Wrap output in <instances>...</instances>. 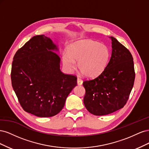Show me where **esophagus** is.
<instances>
[{
  "label": "esophagus",
  "mask_w": 149,
  "mask_h": 149,
  "mask_svg": "<svg viewBox=\"0 0 149 149\" xmlns=\"http://www.w3.org/2000/svg\"><path fill=\"white\" fill-rule=\"evenodd\" d=\"M77 83H78V85H81L83 84V80L79 78H78L77 79Z\"/></svg>",
  "instance_id": "esophagus-1"
}]
</instances>
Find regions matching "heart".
<instances>
[{
	"label": "heart",
	"instance_id": "1",
	"mask_svg": "<svg viewBox=\"0 0 149 149\" xmlns=\"http://www.w3.org/2000/svg\"><path fill=\"white\" fill-rule=\"evenodd\" d=\"M61 58L68 71L76 68V61L81 73L86 77L93 78L106 68L110 58V51L105 45L91 40H81L71 43L68 52H63Z\"/></svg>",
	"mask_w": 149,
	"mask_h": 149
}]
</instances>
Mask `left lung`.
<instances>
[{"label": "left lung", "mask_w": 149, "mask_h": 149, "mask_svg": "<svg viewBox=\"0 0 149 149\" xmlns=\"http://www.w3.org/2000/svg\"><path fill=\"white\" fill-rule=\"evenodd\" d=\"M112 53L106 68L95 78L86 80L84 104L95 116L112 113L123 108L133 88L135 71L131 53L113 37Z\"/></svg>", "instance_id": "obj_1"}]
</instances>
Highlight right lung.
I'll return each mask as SVG.
<instances>
[{
	"instance_id": "add662e5",
	"label": "right lung",
	"mask_w": 149,
	"mask_h": 149,
	"mask_svg": "<svg viewBox=\"0 0 149 149\" xmlns=\"http://www.w3.org/2000/svg\"><path fill=\"white\" fill-rule=\"evenodd\" d=\"M58 46L44 35H36L13 58L12 85L24 110L40 118L56 115L77 84L76 76L63 73Z\"/></svg>"
}]
</instances>
